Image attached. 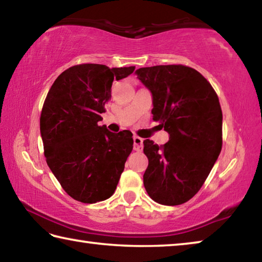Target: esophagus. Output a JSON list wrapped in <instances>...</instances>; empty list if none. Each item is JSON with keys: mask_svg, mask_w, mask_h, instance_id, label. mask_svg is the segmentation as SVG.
<instances>
[{"mask_svg": "<svg viewBox=\"0 0 262 262\" xmlns=\"http://www.w3.org/2000/svg\"><path fill=\"white\" fill-rule=\"evenodd\" d=\"M142 149H143V139L134 136V150L135 151H142Z\"/></svg>", "mask_w": 262, "mask_h": 262, "instance_id": "1", "label": "esophagus"}]
</instances>
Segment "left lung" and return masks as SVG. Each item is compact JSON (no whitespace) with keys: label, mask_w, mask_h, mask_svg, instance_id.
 Wrapping results in <instances>:
<instances>
[{"label":"left lung","mask_w":262,"mask_h":262,"mask_svg":"<svg viewBox=\"0 0 262 262\" xmlns=\"http://www.w3.org/2000/svg\"><path fill=\"white\" fill-rule=\"evenodd\" d=\"M152 94V119L170 134L159 147L144 140L149 159L143 184L149 196L164 206H178L196 194L222 150L219 97L202 75L183 64L136 70Z\"/></svg>","instance_id":"1"}]
</instances>
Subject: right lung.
<instances>
[{
    "label": "right lung",
    "instance_id": "1",
    "mask_svg": "<svg viewBox=\"0 0 262 262\" xmlns=\"http://www.w3.org/2000/svg\"><path fill=\"white\" fill-rule=\"evenodd\" d=\"M135 67L73 66L48 91L40 115V133L47 165L66 193L83 203L111 198L133 150V134H118L98 126L111 98L114 79Z\"/></svg>",
    "mask_w": 262,
    "mask_h": 262
}]
</instances>
